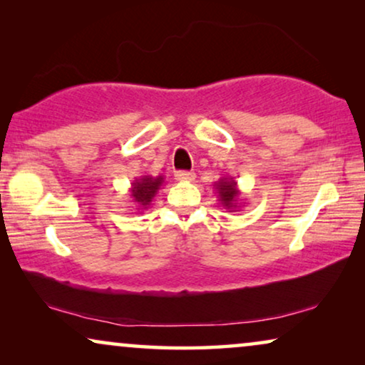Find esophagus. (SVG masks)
I'll use <instances>...</instances> for the list:
<instances>
[{
    "mask_svg": "<svg viewBox=\"0 0 365 365\" xmlns=\"http://www.w3.org/2000/svg\"><path fill=\"white\" fill-rule=\"evenodd\" d=\"M178 179V181H192L194 178H196V174L194 173H189V171H178L176 176H174Z\"/></svg>",
    "mask_w": 365,
    "mask_h": 365,
    "instance_id": "esophagus-1",
    "label": "esophagus"
}]
</instances>
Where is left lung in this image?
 <instances>
[{
    "label": "left lung",
    "instance_id": "1",
    "mask_svg": "<svg viewBox=\"0 0 365 365\" xmlns=\"http://www.w3.org/2000/svg\"><path fill=\"white\" fill-rule=\"evenodd\" d=\"M214 189H216L217 201L229 212H236L246 204L244 202L246 199H244L242 192L239 191L237 181L232 176H224L219 179V181L214 182Z\"/></svg>",
    "mask_w": 365,
    "mask_h": 365
}]
</instances>
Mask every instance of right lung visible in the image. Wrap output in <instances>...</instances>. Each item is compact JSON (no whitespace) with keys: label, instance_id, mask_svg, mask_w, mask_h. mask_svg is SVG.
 I'll list each match as a JSON object with an SVG mask.
<instances>
[{"label":"right lung","instance_id":"obj_1","mask_svg":"<svg viewBox=\"0 0 365 365\" xmlns=\"http://www.w3.org/2000/svg\"><path fill=\"white\" fill-rule=\"evenodd\" d=\"M164 182V176H149V174H144V176H139L131 182V187H129V197H131V202L134 204V209L138 212L146 211V209L151 206L153 199L156 197L159 189H161Z\"/></svg>","mask_w":365,"mask_h":365}]
</instances>
